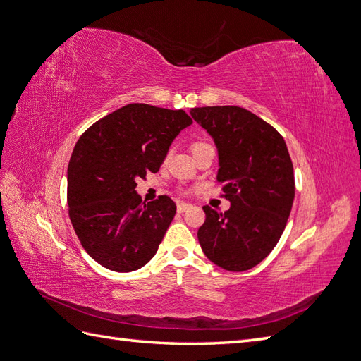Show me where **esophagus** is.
Listing matches in <instances>:
<instances>
[{"instance_id": "esophagus-1", "label": "esophagus", "mask_w": 361, "mask_h": 361, "mask_svg": "<svg viewBox=\"0 0 361 361\" xmlns=\"http://www.w3.org/2000/svg\"><path fill=\"white\" fill-rule=\"evenodd\" d=\"M189 209H190V204H188V203H183V201H180V203L177 204V211H178L180 214L189 211Z\"/></svg>"}]
</instances>
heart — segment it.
<instances>
[{
  "label": "heart",
  "instance_id": "b5f03b06",
  "mask_svg": "<svg viewBox=\"0 0 361 361\" xmlns=\"http://www.w3.org/2000/svg\"><path fill=\"white\" fill-rule=\"evenodd\" d=\"M200 145H204V142H194V145H192V149H195V147H198Z\"/></svg>",
  "mask_w": 361,
  "mask_h": 361
}]
</instances>
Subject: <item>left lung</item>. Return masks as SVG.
Instances as JSON below:
<instances>
[{"label":"left lung","instance_id":"8db88e82","mask_svg":"<svg viewBox=\"0 0 361 361\" xmlns=\"http://www.w3.org/2000/svg\"><path fill=\"white\" fill-rule=\"evenodd\" d=\"M190 115L214 138L216 181L231 201L224 214L203 206L200 246L226 271L252 269L279 243L294 203V166L286 142L269 123L238 106L194 107Z\"/></svg>","mask_w":361,"mask_h":361}]
</instances>
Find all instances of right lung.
<instances>
[{
    "label": "right lung",
    "instance_id": "add662e5",
    "mask_svg": "<svg viewBox=\"0 0 361 361\" xmlns=\"http://www.w3.org/2000/svg\"><path fill=\"white\" fill-rule=\"evenodd\" d=\"M190 124L184 111L133 103L92 124L75 145L67 167L69 216L81 246L106 269L137 271L157 254L177 206L167 195L145 203L137 180L158 172Z\"/></svg>",
    "mask_w": 361,
    "mask_h": 361
}]
</instances>
